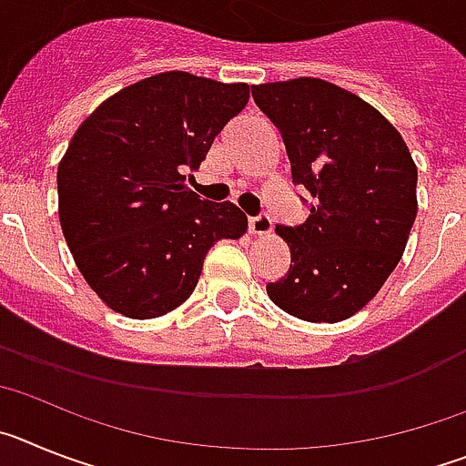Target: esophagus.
Listing matches in <instances>:
<instances>
[{"label":"esophagus","mask_w":466,"mask_h":466,"mask_svg":"<svg viewBox=\"0 0 466 466\" xmlns=\"http://www.w3.org/2000/svg\"><path fill=\"white\" fill-rule=\"evenodd\" d=\"M247 226H249V233H254V236H268L270 230H273V221H270L268 214H257V217H249Z\"/></svg>","instance_id":"34e87169"}]
</instances>
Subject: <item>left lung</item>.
Instances as JSON below:
<instances>
[{"label": "left lung", "instance_id": "1", "mask_svg": "<svg viewBox=\"0 0 466 466\" xmlns=\"http://www.w3.org/2000/svg\"><path fill=\"white\" fill-rule=\"evenodd\" d=\"M282 135L291 179L312 196L300 226H278L291 266L266 284L270 300L306 322H343L397 268L418 214V167L376 106L329 81L252 86Z\"/></svg>", "mask_w": 466, "mask_h": 466}]
</instances>
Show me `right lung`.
<instances>
[{"mask_svg": "<svg viewBox=\"0 0 466 466\" xmlns=\"http://www.w3.org/2000/svg\"><path fill=\"white\" fill-rule=\"evenodd\" d=\"M249 100L247 84L163 72L106 97L57 166V214L76 268L114 312L151 319L193 294L209 247L247 217L184 187Z\"/></svg>", "mask_w": 466, "mask_h": 466, "instance_id": "obj_1", "label": "right lung"}]
</instances>
